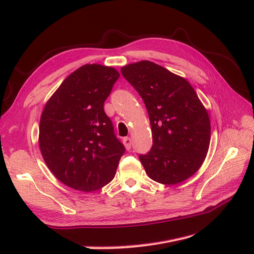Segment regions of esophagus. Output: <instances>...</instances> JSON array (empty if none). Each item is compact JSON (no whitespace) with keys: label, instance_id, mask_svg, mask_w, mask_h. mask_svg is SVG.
I'll return each instance as SVG.
<instances>
[{"label":"esophagus","instance_id":"esophagus-1","mask_svg":"<svg viewBox=\"0 0 254 254\" xmlns=\"http://www.w3.org/2000/svg\"><path fill=\"white\" fill-rule=\"evenodd\" d=\"M123 143H124V145H125V147H126L127 150H129L130 148H131L132 142H131V139H130V137H125V139L123 140Z\"/></svg>","mask_w":254,"mask_h":254}]
</instances>
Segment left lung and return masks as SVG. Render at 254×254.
Returning <instances> with one entry per match:
<instances>
[{
  "label": "left lung",
  "instance_id": "left-lung-1",
  "mask_svg": "<svg viewBox=\"0 0 254 254\" xmlns=\"http://www.w3.org/2000/svg\"><path fill=\"white\" fill-rule=\"evenodd\" d=\"M147 109L152 146L140 155L153 181L171 186L193 176L206 157L211 124L206 109L187 79L148 60L121 68Z\"/></svg>",
  "mask_w": 254,
  "mask_h": 254
}]
</instances>
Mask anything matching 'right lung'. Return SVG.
Returning a JSON list of instances; mask_svg holds the SVG:
<instances>
[{
  "instance_id": "right-lung-1",
  "label": "right lung",
  "mask_w": 254,
  "mask_h": 254,
  "mask_svg": "<svg viewBox=\"0 0 254 254\" xmlns=\"http://www.w3.org/2000/svg\"><path fill=\"white\" fill-rule=\"evenodd\" d=\"M119 77L114 67L84 64L63 81L42 111V157L54 176L74 190L93 191L108 184L125 152L104 110Z\"/></svg>"
}]
</instances>
